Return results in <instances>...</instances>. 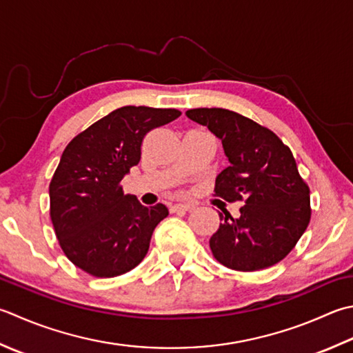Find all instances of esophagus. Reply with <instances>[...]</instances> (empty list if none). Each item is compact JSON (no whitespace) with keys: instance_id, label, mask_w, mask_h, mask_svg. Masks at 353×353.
Listing matches in <instances>:
<instances>
[{"instance_id":"obj_1","label":"esophagus","mask_w":353,"mask_h":353,"mask_svg":"<svg viewBox=\"0 0 353 353\" xmlns=\"http://www.w3.org/2000/svg\"><path fill=\"white\" fill-rule=\"evenodd\" d=\"M194 208L192 203H174L171 206V212H186Z\"/></svg>"}]
</instances>
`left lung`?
I'll use <instances>...</instances> for the list:
<instances>
[{
    "label": "left lung",
    "mask_w": 353,
    "mask_h": 353,
    "mask_svg": "<svg viewBox=\"0 0 353 353\" xmlns=\"http://www.w3.org/2000/svg\"><path fill=\"white\" fill-rule=\"evenodd\" d=\"M186 117L222 141L230 165L216 177L214 192L226 202L245 200L240 217L219 212L210 239L214 257L236 271L274 266L292 251L310 220L309 188L295 159L271 130L225 108H192Z\"/></svg>",
    "instance_id": "1"
}]
</instances>
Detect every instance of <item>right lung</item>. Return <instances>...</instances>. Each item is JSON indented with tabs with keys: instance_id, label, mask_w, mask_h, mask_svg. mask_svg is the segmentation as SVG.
I'll list each match as a JSON object with an SVG mask.
<instances>
[{
	"instance_id": "right-lung-1",
	"label": "right lung",
	"mask_w": 353,
	"mask_h": 353,
	"mask_svg": "<svg viewBox=\"0 0 353 353\" xmlns=\"http://www.w3.org/2000/svg\"><path fill=\"white\" fill-rule=\"evenodd\" d=\"M174 108L127 105L102 117L67 145L48 188L50 217L68 260L94 277H116L148 252L162 203L143 206L121 181L141 161L150 130L177 119Z\"/></svg>"
}]
</instances>
